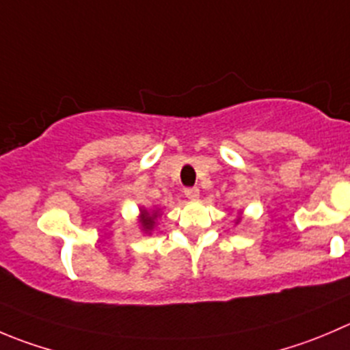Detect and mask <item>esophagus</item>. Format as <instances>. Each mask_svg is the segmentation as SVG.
Instances as JSON below:
<instances>
[{"mask_svg": "<svg viewBox=\"0 0 350 350\" xmlns=\"http://www.w3.org/2000/svg\"><path fill=\"white\" fill-rule=\"evenodd\" d=\"M185 195H186V198L196 200L200 196V189L198 188H186Z\"/></svg>", "mask_w": 350, "mask_h": 350, "instance_id": "obj_1", "label": "esophagus"}]
</instances>
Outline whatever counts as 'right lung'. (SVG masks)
<instances>
[{"instance_id":"add662e5","label":"right lung","mask_w":350,"mask_h":350,"mask_svg":"<svg viewBox=\"0 0 350 350\" xmlns=\"http://www.w3.org/2000/svg\"><path fill=\"white\" fill-rule=\"evenodd\" d=\"M159 217V212L157 210H154V212H148V210H142V215H140V224H142V229L145 230V232H150L152 229H154L155 226V219Z\"/></svg>"}]
</instances>
